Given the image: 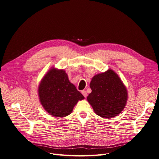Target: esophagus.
<instances>
[{"mask_svg": "<svg viewBox=\"0 0 159 159\" xmlns=\"http://www.w3.org/2000/svg\"><path fill=\"white\" fill-rule=\"evenodd\" d=\"M81 93H82V94L84 95V97H87V92L86 91H85V90H82V91H81Z\"/></svg>", "mask_w": 159, "mask_h": 159, "instance_id": "esophagus-1", "label": "esophagus"}]
</instances>
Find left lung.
<instances>
[{
  "mask_svg": "<svg viewBox=\"0 0 159 159\" xmlns=\"http://www.w3.org/2000/svg\"><path fill=\"white\" fill-rule=\"evenodd\" d=\"M89 86L91 93L87 100L97 115L103 119H111L124 109L128 91L119 75L111 69L95 75Z\"/></svg>",
  "mask_w": 159,
  "mask_h": 159,
  "instance_id": "obj_1",
  "label": "left lung"
}]
</instances>
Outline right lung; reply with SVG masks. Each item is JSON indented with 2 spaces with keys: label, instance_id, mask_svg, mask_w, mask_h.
I'll return each mask as SVG.
<instances>
[{
  "label": "right lung",
  "instance_id": "add662e5",
  "mask_svg": "<svg viewBox=\"0 0 159 159\" xmlns=\"http://www.w3.org/2000/svg\"><path fill=\"white\" fill-rule=\"evenodd\" d=\"M39 98L44 109L57 117L69 115L74 106L84 98L64 70L52 68L42 79L38 88Z\"/></svg>",
  "mask_w": 159,
  "mask_h": 159
}]
</instances>
